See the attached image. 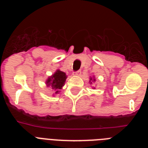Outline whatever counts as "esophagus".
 Returning <instances> with one entry per match:
<instances>
[{
	"label": "esophagus",
	"mask_w": 148,
	"mask_h": 148,
	"mask_svg": "<svg viewBox=\"0 0 148 148\" xmlns=\"http://www.w3.org/2000/svg\"><path fill=\"white\" fill-rule=\"evenodd\" d=\"M82 74V71L81 70H78V71L73 72V75H80Z\"/></svg>",
	"instance_id": "1"
}]
</instances>
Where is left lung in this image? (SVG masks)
<instances>
[{
  "label": "left lung",
  "mask_w": 148,
  "mask_h": 148,
  "mask_svg": "<svg viewBox=\"0 0 148 148\" xmlns=\"http://www.w3.org/2000/svg\"><path fill=\"white\" fill-rule=\"evenodd\" d=\"M91 80H92V78H90V81H91ZM95 79H94V78H93V80H92V82H95ZM90 84H92V82H90Z\"/></svg>",
  "instance_id": "1"
}]
</instances>
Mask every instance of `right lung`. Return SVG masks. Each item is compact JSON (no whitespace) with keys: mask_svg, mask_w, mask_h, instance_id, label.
Masks as SVG:
<instances>
[{"mask_svg":"<svg viewBox=\"0 0 148 148\" xmlns=\"http://www.w3.org/2000/svg\"><path fill=\"white\" fill-rule=\"evenodd\" d=\"M66 75L64 72L57 70L53 75L49 78L47 81L48 86H51L53 90H56V93H58L59 90L64 86L66 81Z\"/></svg>","mask_w":148,"mask_h":148,"instance_id":"1","label":"right lung"}]
</instances>
